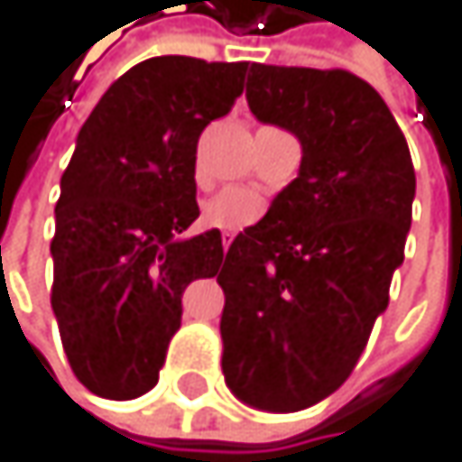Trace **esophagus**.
<instances>
[{
  "label": "esophagus",
  "instance_id": "34e87169",
  "mask_svg": "<svg viewBox=\"0 0 462 462\" xmlns=\"http://www.w3.org/2000/svg\"><path fill=\"white\" fill-rule=\"evenodd\" d=\"M230 243H232V235L230 232H225V235H222V245H225V251L230 248Z\"/></svg>",
  "mask_w": 462,
  "mask_h": 462
}]
</instances>
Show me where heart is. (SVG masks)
<instances>
[{"mask_svg":"<svg viewBox=\"0 0 462 462\" xmlns=\"http://www.w3.org/2000/svg\"><path fill=\"white\" fill-rule=\"evenodd\" d=\"M264 214V200L256 192L230 187L203 206V222L225 232H240L256 225Z\"/></svg>","mask_w":462,"mask_h":462,"instance_id":"1","label":"heart"}]
</instances>
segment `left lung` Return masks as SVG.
Masks as SVG:
<instances>
[{"mask_svg": "<svg viewBox=\"0 0 462 462\" xmlns=\"http://www.w3.org/2000/svg\"><path fill=\"white\" fill-rule=\"evenodd\" d=\"M256 120L302 143L300 176L227 248L222 372L267 412H300L356 369L412 225L415 165L383 96L345 69L251 63Z\"/></svg>", "mask_w": 462, "mask_h": 462, "instance_id": "8db88e82", "label": "left lung"}]
</instances>
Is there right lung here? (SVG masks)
Segmentation results:
<instances>
[{"mask_svg": "<svg viewBox=\"0 0 462 462\" xmlns=\"http://www.w3.org/2000/svg\"><path fill=\"white\" fill-rule=\"evenodd\" d=\"M248 63L157 55L109 85L85 120L55 203L50 305L77 380L128 402L157 385L181 294L214 278L222 232L198 217L195 152L230 115Z\"/></svg>", "mask_w": 462, "mask_h": 462, "instance_id": "1", "label": "right lung"}]
</instances>
